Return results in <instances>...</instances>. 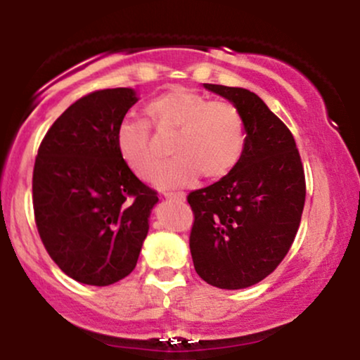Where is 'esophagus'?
<instances>
[{
    "label": "esophagus",
    "instance_id": "1",
    "mask_svg": "<svg viewBox=\"0 0 360 360\" xmlns=\"http://www.w3.org/2000/svg\"><path fill=\"white\" fill-rule=\"evenodd\" d=\"M164 196H166L167 200L177 201V203H184V201H186V194L184 193H164Z\"/></svg>",
    "mask_w": 360,
    "mask_h": 360
}]
</instances>
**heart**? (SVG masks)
<instances>
[{
	"instance_id": "obj_1",
	"label": "heart",
	"mask_w": 360,
	"mask_h": 360,
	"mask_svg": "<svg viewBox=\"0 0 360 360\" xmlns=\"http://www.w3.org/2000/svg\"><path fill=\"white\" fill-rule=\"evenodd\" d=\"M147 113L157 128L177 130L172 142L176 157L154 176V183L162 189L189 186L201 174L210 181L221 179L238 166L245 152V122L232 103L210 101L193 89L176 88L148 103ZM117 143L135 174L148 177L155 171L159 155L152 146L147 120H122Z\"/></svg>"
}]
</instances>
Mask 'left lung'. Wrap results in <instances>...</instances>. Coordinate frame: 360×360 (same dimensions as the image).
<instances>
[{"label":"left lung","mask_w":360,"mask_h":360,"mask_svg":"<svg viewBox=\"0 0 360 360\" xmlns=\"http://www.w3.org/2000/svg\"><path fill=\"white\" fill-rule=\"evenodd\" d=\"M240 110L247 146L238 166L189 193V249L198 276L220 289L257 284L286 257L303 213L307 184L289 128L255 93L203 84Z\"/></svg>","instance_id":"1"}]
</instances>
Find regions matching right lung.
<instances>
[{
    "label": "right lung",
    "instance_id": "right-lung-1",
    "mask_svg": "<svg viewBox=\"0 0 360 360\" xmlns=\"http://www.w3.org/2000/svg\"><path fill=\"white\" fill-rule=\"evenodd\" d=\"M137 101L131 88L81 98L53 122L35 159L40 238L69 278L89 286H110L135 269L159 201L118 150V125Z\"/></svg>",
    "mask_w": 360,
    "mask_h": 360
}]
</instances>
